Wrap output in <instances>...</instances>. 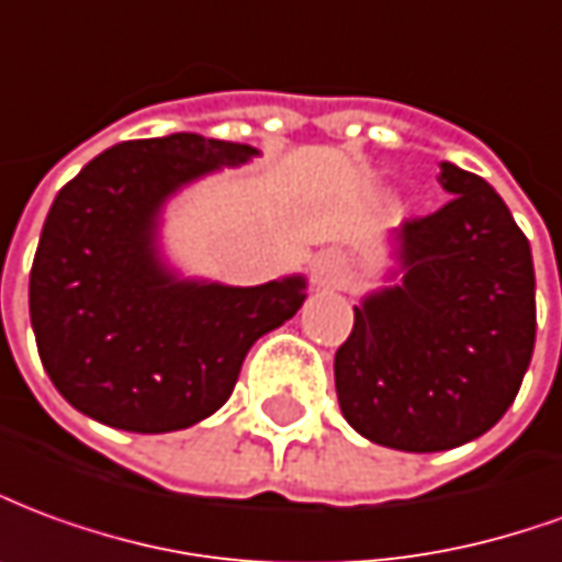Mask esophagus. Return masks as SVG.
Masks as SVG:
<instances>
[{"mask_svg": "<svg viewBox=\"0 0 562 562\" xmlns=\"http://www.w3.org/2000/svg\"><path fill=\"white\" fill-rule=\"evenodd\" d=\"M345 278H348V266H345L341 254H336V250L317 254V260H314V281L321 288H341Z\"/></svg>", "mask_w": 562, "mask_h": 562, "instance_id": "34e87169", "label": "esophagus"}]
</instances>
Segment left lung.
<instances>
[{
    "label": "left lung",
    "mask_w": 562,
    "mask_h": 562,
    "mask_svg": "<svg viewBox=\"0 0 562 562\" xmlns=\"http://www.w3.org/2000/svg\"><path fill=\"white\" fill-rule=\"evenodd\" d=\"M439 169L451 199L396 229L400 284L353 305L336 351L345 420L412 453L484 436L515 402L536 345L527 236L484 178Z\"/></svg>",
    "instance_id": "1"
}]
</instances>
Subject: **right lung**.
<instances>
[{
    "label": "right lung",
    "instance_id": "1",
    "mask_svg": "<svg viewBox=\"0 0 562 562\" xmlns=\"http://www.w3.org/2000/svg\"><path fill=\"white\" fill-rule=\"evenodd\" d=\"M257 147L175 133L109 147L47 211L30 272L45 372L81 415L126 432H172L214 415L250 345L305 302V278L260 288L181 281L157 254L166 199Z\"/></svg>",
    "mask_w": 562,
    "mask_h": 562
}]
</instances>
